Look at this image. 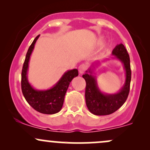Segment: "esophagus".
<instances>
[{"instance_id":"esophagus-1","label":"esophagus","mask_w":150,"mask_h":150,"mask_svg":"<svg viewBox=\"0 0 150 150\" xmlns=\"http://www.w3.org/2000/svg\"><path fill=\"white\" fill-rule=\"evenodd\" d=\"M86 66L85 64H81V65L79 67V71L80 74H83L84 73L85 71L86 70Z\"/></svg>"}]
</instances>
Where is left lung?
Wrapping results in <instances>:
<instances>
[{"label":"left lung","instance_id":"1","mask_svg":"<svg viewBox=\"0 0 150 150\" xmlns=\"http://www.w3.org/2000/svg\"><path fill=\"white\" fill-rule=\"evenodd\" d=\"M112 55L123 64L126 72V79L123 87L117 94H103L97 86L96 78L92 75L91 68L82 76L86 81L85 99L89 112L95 115H108L114 113L125 104L129 92L131 81L130 59L128 52L122 43L116 46L112 51Z\"/></svg>","mask_w":150,"mask_h":150}]
</instances>
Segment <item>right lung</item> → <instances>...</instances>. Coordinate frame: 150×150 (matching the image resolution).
<instances>
[{
  "label": "right lung",
  "instance_id": "add662e5",
  "mask_svg": "<svg viewBox=\"0 0 150 150\" xmlns=\"http://www.w3.org/2000/svg\"><path fill=\"white\" fill-rule=\"evenodd\" d=\"M39 35L36 37L28 48L21 72V89L25 100L37 112L46 114H54L62 109L64 97L69 83L79 75L77 69L65 72L59 81L52 88L47 90H36L30 86L27 78L28 62Z\"/></svg>",
  "mask_w": 150,
  "mask_h": 150
}]
</instances>
